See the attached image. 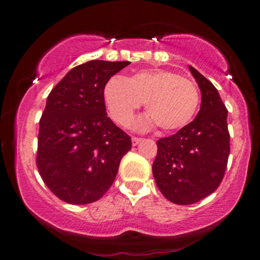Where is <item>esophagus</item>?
Masks as SVG:
<instances>
[{
	"mask_svg": "<svg viewBox=\"0 0 260 260\" xmlns=\"http://www.w3.org/2000/svg\"><path fill=\"white\" fill-rule=\"evenodd\" d=\"M142 138H139V137H132V144L133 145H138L140 142H142Z\"/></svg>",
	"mask_w": 260,
	"mask_h": 260,
	"instance_id": "1",
	"label": "esophagus"
}]
</instances>
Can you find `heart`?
<instances>
[{"instance_id": "obj_1", "label": "heart", "mask_w": 260, "mask_h": 260, "mask_svg": "<svg viewBox=\"0 0 260 260\" xmlns=\"http://www.w3.org/2000/svg\"><path fill=\"white\" fill-rule=\"evenodd\" d=\"M104 100L112 120L126 126L144 101L145 124L162 131L187 126L199 105L198 86L190 79L165 70H144L123 79L112 77L104 86Z\"/></svg>"}]
</instances>
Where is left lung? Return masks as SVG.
<instances>
[{
  "label": "left lung",
  "mask_w": 260,
  "mask_h": 260,
  "mask_svg": "<svg viewBox=\"0 0 260 260\" xmlns=\"http://www.w3.org/2000/svg\"><path fill=\"white\" fill-rule=\"evenodd\" d=\"M202 104L197 117L177 133L156 142L153 175L170 202L188 205L202 201L221 183L230 155L228 110L216 88L189 66Z\"/></svg>",
  "instance_id": "8db88e82"
}]
</instances>
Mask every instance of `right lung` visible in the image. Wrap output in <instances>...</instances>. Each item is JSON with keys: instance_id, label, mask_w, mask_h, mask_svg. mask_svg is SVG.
Here are the masks:
<instances>
[{"instance_id": "obj_1", "label": "right lung", "mask_w": 260, "mask_h": 260, "mask_svg": "<svg viewBox=\"0 0 260 260\" xmlns=\"http://www.w3.org/2000/svg\"><path fill=\"white\" fill-rule=\"evenodd\" d=\"M129 63L85 62L72 68L47 96L37 166L47 188L68 204L99 201L132 148L131 137L107 117L104 100L107 80Z\"/></svg>"}]
</instances>
